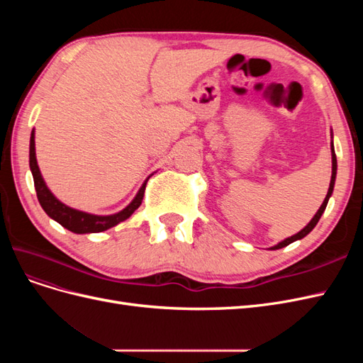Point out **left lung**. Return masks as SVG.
<instances>
[{
    "label": "left lung",
    "instance_id": "1",
    "mask_svg": "<svg viewBox=\"0 0 363 363\" xmlns=\"http://www.w3.org/2000/svg\"><path fill=\"white\" fill-rule=\"evenodd\" d=\"M330 150H332V179H330V186H328V192H327V195H325V199H324V201H323V204H321V207L318 208V212L315 213V216L311 219V223L307 224L303 230H300L298 233H295L294 236H291V238H286V239H283L281 242H279L277 245H274V247H271L269 250H280V248H283V247H286V245H289V244H292V242H295V240H300V239H303L304 236H307L309 235L312 230L315 228V225L318 224V221H320V218H321V215L324 213V211H325V207H327V203H328V200H330V196H332V194H333V188H335V182H336V171H337V162H336V155H335V145H333V133H332V142H330Z\"/></svg>",
    "mask_w": 363,
    "mask_h": 363
}]
</instances>
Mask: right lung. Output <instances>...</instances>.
<instances>
[{
	"label": "right lung",
	"mask_w": 363,
	"mask_h": 363,
	"mask_svg": "<svg viewBox=\"0 0 363 363\" xmlns=\"http://www.w3.org/2000/svg\"><path fill=\"white\" fill-rule=\"evenodd\" d=\"M30 171L33 175V180H35V189L38 194V200L42 206L45 213L54 219V221L59 223L62 227L68 228L69 232L77 233V235H84V233H100L104 232V230L112 228L118 225L119 223L125 221L131 215L135 213L136 208L140 206L142 199H144V192H145V186H147V179L144 183H142L140 189L138 191L136 196L131 203L123 208V211L113 213V215H94V213H87L77 211V208H72L67 204H63L60 200H57L54 194L48 189V186L43 180L38 159H36V145H35V128L31 130V136H30Z\"/></svg>",
	"instance_id": "1"
}]
</instances>
